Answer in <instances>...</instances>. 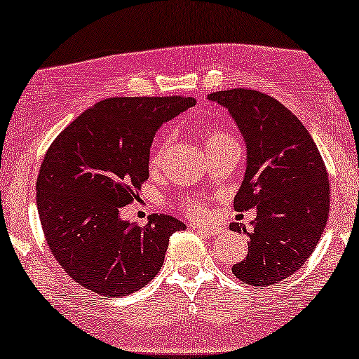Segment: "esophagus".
Here are the masks:
<instances>
[{
    "label": "esophagus",
    "mask_w": 359,
    "mask_h": 359,
    "mask_svg": "<svg viewBox=\"0 0 359 359\" xmlns=\"http://www.w3.org/2000/svg\"><path fill=\"white\" fill-rule=\"evenodd\" d=\"M192 229H196V231L202 232V234L205 236H219L222 232L221 227H212V226H201V224H192L191 226Z\"/></svg>",
    "instance_id": "obj_1"
}]
</instances>
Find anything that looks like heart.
Returning a JSON list of instances; mask_svg holds the SVG:
<instances>
[{"mask_svg": "<svg viewBox=\"0 0 359 359\" xmlns=\"http://www.w3.org/2000/svg\"><path fill=\"white\" fill-rule=\"evenodd\" d=\"M201 135L202 140H204L207 154H212L219 147L236 142L229 133L219 130V128H205V130L201 132ZM163 154H165V144H158L154 149L152 155H150V165L157 167L162 162ZM179 207L184 214L191 215V217H205L207 215V205L202 197H185L179 202Z\"/></svg>", "mask_w": 359, "mask_h": 359, "instance_id": "1", "label": "heart"}]
</instances>
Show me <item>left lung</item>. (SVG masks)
<instances>
[{
	"label": "left lung",
	"instance_id": "left-lung-1",
	"mask_svg": "<svg viewBox=\"0 0 359 359\" xmlns=\"http://www.w3.org/2000/svg\"><path fill=\"white\" fill-rule=\"evenodd\" d=\"M234 116L248 145V168L234 198L237 212L256 209L244 261L232 266L237 279L273 286L294 274L316 249L330 214V180L313 137L274 97L249 88L209 95Z\"/></svg>",
	"mask_w": 359,
	"mask_h": 359
}]
</instances>
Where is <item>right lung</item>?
Masks as SVG:
<instances>
[{
  "instance_id": "add662e5",
  "label": "right lung",
  "mask_w": 359,
  "mask_h": 359,
  "mask_svg": "<svg viewBox=\"0 0 359 359\" xmlns=\"http://www.w3.org/2000/svg\"><path fill=\"white\" fill-rule=\"evenodd\" d=\"M192 97H115L85 110L51 142L36 179L46 244L65 273L102 297L142 289L157 276L168 237L185 226L165 214L122 221L149 179L150 145Z\"/></svg>"
}]
</instances>
